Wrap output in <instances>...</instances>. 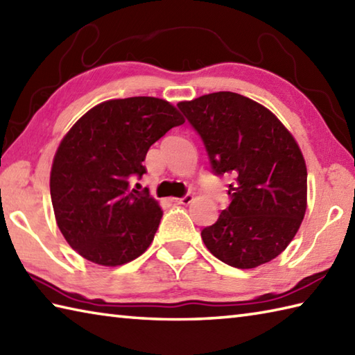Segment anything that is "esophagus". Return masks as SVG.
I'll list each match as a JSON object with an SVG mask.
<instances>
[{
    "label": "esophagus",
    "instance_id": "34e87169",
    "mask_svg": "<svg viewBox=\"0 0 355 355\" xmlns=\"http://www.w3.org/2000/svg\"><path fill=\"white\" fill-rule=\"evenodd\" d=\"M192 200H193V197L191 196V193H186V196L182 198H173V201H175L177 205H189Z\"/></svg>",
    "mask_w": 355,
    "mask_h": 355
}]
</instances>
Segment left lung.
<instances>
[{"instance_id": "8db88e82", "label": "left lung", "mask_w": 355, "mask_h": 355, "mask_svg": "<svg viewBox=\"0 0 355 355\" xmlns=\"http://www.w3.org/2000/svg\"><path fill=\"white\" fill-rule=\"evenodd\" d=\"M203 141L215 175H232L231 203L201 231L226 265L252 269L289 245L306 212V164L294 137L270 110L234 92L177 104Z\"/></svg>"}]
</instances>
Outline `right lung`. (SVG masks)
<instances>
[{
	"mask_svg": "<svg viewBox=\"0 0 355 355\" xmlns=\"http://www.w3.org/2000/svg\"><path fill=\"white\" fill-rule=\"evenodd\" d=\"M184 123L171 103L154 96L109 100L76 121L58 146L51 198L66 241L86 260L120 266L154 240L162 209L140 180L152 144Z\"/></svg>",
	"mask_w": 355,
	"mask_h": 355,
	"instance_id": "right-lung-1",
	"label": "right lung"
}]
</instances>
